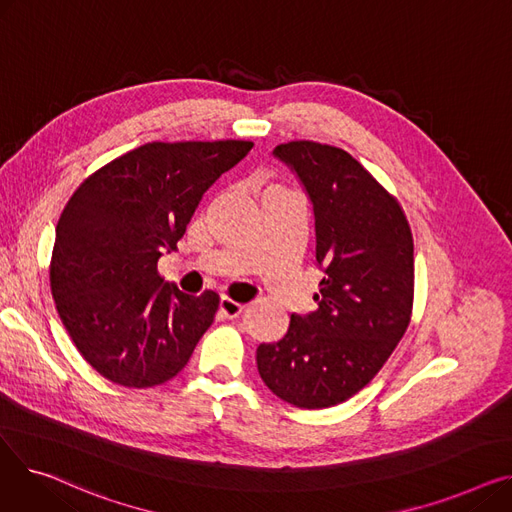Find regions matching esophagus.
I'll return each mask as SVG.
<instances>
[{
    "label": "esophagus",
    "instance_id": "1",
    "mask_svg": "<svg viewBox=\"0 0 512 512\" xmlns=\"http://www.w3.org/2000/svg\"><path fill=\"white\" fill-rule=\"evenodd\" d=\"M242 309H245V305H240V303H236V301H232V299H222V301H220V311H222L228 319L238 317V315L242 313Z\"/></svg>",
    "mask_w": 512,
    "mask_h": 512
}]
</instances>
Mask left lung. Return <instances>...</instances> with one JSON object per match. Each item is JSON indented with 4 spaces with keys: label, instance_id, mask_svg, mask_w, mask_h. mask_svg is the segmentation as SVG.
I'll return each instance as SVG.
<instances>
[{
    "label": "left lung",
    "instance_id": "left-lung-1",
    "mask_svg": "<svg viewBox=\"0 0 512 512\" xmlns=\"http://www.w3.org/2000/svg\"><path fill=\"white\" fill-rule=\"evenodd\" d=\"M313 207L317 309L290 315L282 340L259 344L257 369L278 398L328 409L365 388L405 334L413 309V236L398 201L346 151L278 145Z\"/></svg>",
    "mask_w": 512,
    "mask_h": 512
}]
</instances>
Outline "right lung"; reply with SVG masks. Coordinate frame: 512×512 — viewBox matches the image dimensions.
I'll return each mask as SVG.
<instances>
[{"label":"right lung","instance_id":"1","mask_svg":"<svg viewBox=\"0 0 512 512\" xmlns=\"http://www.w3.org/2000/svg\"><path fill=\"white\" fill-rule=\"evenodd\" d=\"M251 141L147 143L103 166L62 211L51 294L78 353L105 380L151 388L191 359L218 294L188 297L157 274L203 195Z\"/></svg>","mask_w":512,"mask_h":512}]
</instances>
